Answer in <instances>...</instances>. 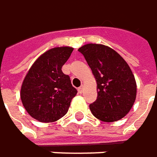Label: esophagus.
<instances>
[{"label": "esophagus", "mask_w": 157, "mask_h": 157, "mask_svg": "<svg viewBox=\"0 0 157 157\" xmlns=\"http://www.w3.org/2000/svg\"><path fill=\"white\" fill-rule=\"evenodd\" d=\"M83 89H84L83 86H81V87L78 89V92L80 93V94H82V93H83Z\"/></svg>", "instance_id": "esophagus-1"}]
</instances>
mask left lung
Segmentation results:
<instances>
[{
	"instance_id": "1",
	"label": "left lung",
	"mask_w": 157,
	"mask_h": 157,
	"mask_svg": "<svg viewBox=\"0 0 157 157\" xmlns=\"http://www.w3.org/2000/svg\"><path fill=\"white\" fill-rule=\"evenodd\" d=\"M97 83V98L89 105L93 116L102 122H116L131 109L136 97V82L125 60L111 48L89 43L78 49Z\"/></svg>"
}]
</instances>
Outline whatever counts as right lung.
<instances>
[{
    "mask_svg": "<svg viewBox=\"0 0 157 157\" xmlns=\"http://www.w3.org/2000/svg\"><path fill=\"white\" fill-rule=\"evenodd\" d=\"M71 47L54 48L39 57L26 75L21 89L25 109L35 120L53 122L64 116L77 94L62 66L73 51Z\"/></svg>",
    "mask_w": 157,
    "mask_h": 157,
    "instance_id": "add662e5",
    "label": "right lung"
}]
</instances>
